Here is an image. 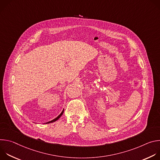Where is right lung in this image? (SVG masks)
Instances as JSON below:
<instances>
[{"label":"right lung","mask_w":160,"mask_h":160,"mask_svg":"<svg viewBox=\"0 0 160 160\" xmlns=\"http://www.w3.org/2000/svg\"><path fill=\"white\" fill-rule=\"evenodd\" d=\"M63 112H64V109L62 110V111L61 112V114H60V115L58 117H56L55 119H54V120H51V121H50V122H47L46 123H52V122H56V120H58L61 116H62V114H63Z\"/></svg>","instance_id":"right-lung-1"}]
</instances>
